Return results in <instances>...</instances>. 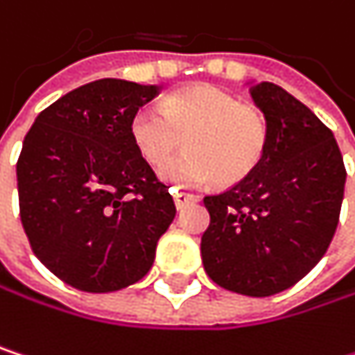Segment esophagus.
Wrapping results in <instances>:
<instances>
[{
    "instance_id": "34e87169",
    "label": "esophagus",
    "mask_w": 355,
    "mask_h": 355,
    "mask_svg": "<svg viewBox=\"0 0 355 355\" xmlns=\"http://www.w3.org/2000/svg\"><path fill=\"white\" fill-rule=\"evenodd\" d=\"M175 205H177V209H182L184 205H189V203H195V201H199V195H193V193H184V191H175Z\"/></svg>"
}]
</instances>
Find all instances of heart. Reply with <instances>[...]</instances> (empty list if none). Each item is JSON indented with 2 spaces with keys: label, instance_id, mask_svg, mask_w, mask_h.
Returning <instances> with one entry per match:
<instances>
[{
  "label": "heart",
  "instance_id": "b5f03b06",
  "mask_svg": "<svg viewBox=\"0 0 355 355\" xmlns=\"http://www.w3.org/2000/svg\"><path fill=\"white\" fill-rule=\"evenodd\" d=\"M129 137L139 156L160 166L180 145L187 150L162 166L160 177L177 189L248 177L267 148V121L259 108L241 105L230 92L197 84L177 90L162 107H141L131 114Z\"/></svg>",
  "mask_w": 355,
  "mask_h": 355
}]
</instances>
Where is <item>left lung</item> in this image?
<instances>
[{
	"mask_svg": "<svg viewBox=\"0 0 355 355\" xmlns=\"http://www.w3.org/2000/svg\"><path fill=\"white\" fill-rule=\"evenodd\" d=\"M250 96L267 121V148L248 177L203 199L201 259L224 290L263 298L292 288L327 252L345 166L333 133L290 92L261 82Z\"/></svg>",
	"mask_w": 355,
	"mask_h": 355,
	"instance_id": "left-lung-1",
	"label": "left lung"
}]
</instances>
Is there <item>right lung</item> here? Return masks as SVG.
I'll list each match as a JSON object with an SVG mask.
<instances>
[{
  "instance_id": "1",
  "label": "right lung",
  "mask_w": 355,
  "mask_h": 355,
  "mask_svg": "<svg viewBox=\"0 0 355 355\" xmlns=\"http://www.w3.org/2000/svg\"><path fill=\"white\" fill-rule=\"evenodd\" d=\"M158 84L105 78L36 116L16 164L20 220L40 263L82 292L139 282L175 220L168 187L129 137Z\"/></svg>"
}]
</instances>
